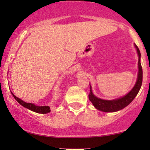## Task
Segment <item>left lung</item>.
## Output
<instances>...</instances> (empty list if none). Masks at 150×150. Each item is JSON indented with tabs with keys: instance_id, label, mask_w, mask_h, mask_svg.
Returning <instances> with one entry per match:
<instances>
[{
	"instance_id": "8db88e82",
	"label": "left lung",
	"mask_w": 150,
	"mask_h": 150,
	"mask_svg": "<svg viewBox=\"0 0 150 150\" xmlns=\"http://www.w3.org/2000/svg\"><path fill=\"white\" fill-rule=\"evenodd\" d=\"M135 46L137 50V54H138V74H137V78L135 86L133 87L130 92H128L126 95L123 97L118 98L114 100H104V99H99L93 94L92 92V87L90 86V92L89 94V99L94 106L99 111H104V112H115L119 110L123 109V108L126 107L129 104L132 102V101L135 99V97L138 94L139 91L141 88L142 83V68L140 63V51L138 47L135 44Z\"/></svg>"
}]
</instances>
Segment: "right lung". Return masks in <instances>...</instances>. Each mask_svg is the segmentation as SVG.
I'll list each match as a JSON object with an SVG mask.
<instances>
[{
    "instance_id": "add662e5",
    "label": "right lung",
    "mask_w": 150,
    "mask_h": 150,
    "mask_svg": "<svg viewBox=\"0 0 150 150\" xmlns=\"http://www.w3.org/2000/svg\"><path fill=\"white\" fill-rule=\"evenodd\" d=\"M11 93L19 104H21L22 106H24V107L28 108V109L31 110V111H34V112L38 113H48L51 111V109H50L49 106H36L35 104H32V103H27L25 102V101H22V99H20V98L17 97L16 96H15L13 92Z\"/></svg>"
}]
</instances>
